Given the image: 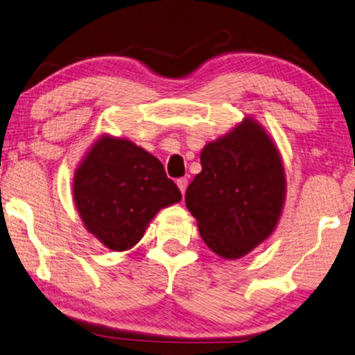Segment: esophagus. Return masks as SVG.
Masks as SVG:
<instances>
[{
	"label": "esophagus",
	"mask_w": 355,
	"mask_h": 355,
	"mask_svg": "<svg viewBox=\"0 0 355 355\" xmlns=\"http://www.w3.org/2000/svg\"><path fill=\"white\" fill-rule=\"evenodd\" d=\"M176 184H178L179 191H181L182 193L186 192V189H187V179H186V178H179L178 181H176Z\"/></svg>",
	"instance_id": "34e87169"
}]
</instances>
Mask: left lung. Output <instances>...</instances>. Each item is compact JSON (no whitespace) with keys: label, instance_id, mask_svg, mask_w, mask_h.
<instances>
[{"label":"left lung","instance_id":"obj_1","mask_svg":"<svg viewBox=\"0 0 355 355\" xmlns=\"http://www.w3.org/2000/svg\"><path fill=\"white\" fill-rule=\"evenodd\" d=\"M202 171L186 191L205 244L223 259H239L265 241L279 220L284 171L275 144L254 121L200 155Z\"/></svg>","mask_w":355,"mask_h":355}]
</instances>
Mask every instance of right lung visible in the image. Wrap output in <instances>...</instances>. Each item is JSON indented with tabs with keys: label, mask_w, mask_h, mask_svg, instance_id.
<instances>
[{
	"label": "right lung",
	"mask_w": 355,
	"mask_h": 355,
	"mask_svg": "<svg viewBox=\"0 0 355 355\" xmlns=\"http://www.w3.org/2000/svg\"><path fill=\"white\" fill-rule=\"evenodd\" d=\"M181 197L162 162L125 139H100L74 178L87 230L116 252L137 244L159 208Z\"/></svg>",
	"instance_id": "right-lung-1"
}]
</instances>
